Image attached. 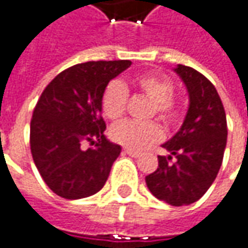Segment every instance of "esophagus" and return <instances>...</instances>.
<instances>
[{
	"mask_svg": "<svg viewBox=\"0 0 248 248\" xmlns=\"http://www.w3.org/2000/svg\"><path fill=\"white\" fill-rule=\"evenodd\" d=\"M124 153L127 154V155H130V157H135V158L140 157V153H139V152H133V150H129V149H126Z\"/></svg>",
	"mask_w": 248,
	"mask_h": 248,
	"instance_id": "34e87169",
	"label": "esophagus"
}]
</instances>
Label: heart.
<instances>
[{
  "instance_id": "1",
  "label": "heart",
  "mask_w": 248,
  "mask_h": 248,
  "mask_svg": "<svg viewBox=\"0 0 248 248\" xmlns=\"http://www.w3.org/2000/svg\"><path fill=\"white\" fill-rule=\"evenodd\" d=\"M133 87L140 94L153 101L150 116L157 115L166 124H174L180 119V108L171 98L174 94V84L166 76L143 74L133 80ZM127 102V90L124 82L113 80L105 87L101 98L102 113L110 119L118 121L122 118ZM110 139L129 150H143L147 146L158 141L163 132L155 122H135L124 121L112 126Z\"/></svg>"
}]
</instances>
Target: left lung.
<instances>
[{
  "label": "left lung",
  "instance_id": "obj_1",
  "mask_svg": "<svg viewBox=\"0 0 248 248\" xmlns=\"http://www.w3.org/2000/svg\"><path fill=\"white\" fill-rule=\"evenodd\" d=\"M189 105L180 130L163 144L158 167L146 177L154 197L172 206L197 202L209 189L222 166L227 140L226 113L211 81L195 68L177 64ZM174 159V162H171Z\"/></svg>",
  "mask_w": 248,
  "mask_h": 248
}]
</instances>
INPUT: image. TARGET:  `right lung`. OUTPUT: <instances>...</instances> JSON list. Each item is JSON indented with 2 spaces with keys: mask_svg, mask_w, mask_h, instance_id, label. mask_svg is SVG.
<instances>
[{
  "mask_svg": "<svg viewBox=\"0 0 248 248\" xmlns=\"http://www.w3.org/2000/svg\"><path fill=\"white\" fill-rule=\"evenodd\" d=\"M130 60L87 62L62 71L45 88L31 122V152L51 191L66 199L96 194L122 147L105 138L101 98ZM94 148L85 151L82 144Z\"/></svg>",
  "mask_w": 248,
  "mask_h": 248,
  "instance_id": "add662e5",
  "label": "right lung"
}]
</instances>
